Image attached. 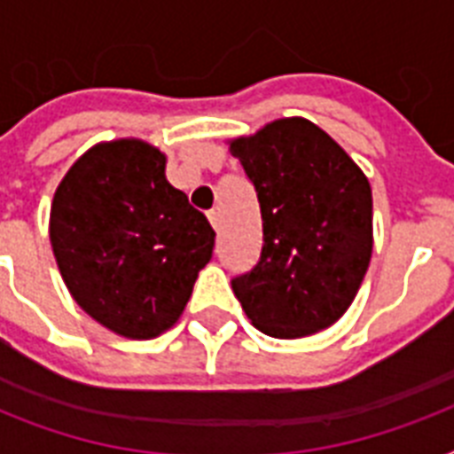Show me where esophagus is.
Instances as JSON below:
<instances>
[{"label":"esophagus","instance_id":"1","mask_svg":"<svg viewBox=\"0 0 454 454\" xmlns=\"http://www.w3.org/2000/svg\"><path fill=\"white\" fill-rule=\"evenodd\" d=\"M207 216H209V223L214 226V231L219 233V231H221V214L219 212H209Z\"/></svg>","mask_w":454,"mask_h":454}]
</instances>
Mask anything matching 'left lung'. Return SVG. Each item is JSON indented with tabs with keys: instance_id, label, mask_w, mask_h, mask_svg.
<instances>
[{
	"instance_id": "1",
	"label": "left lung",
	"mask_w": 454,
	"mask_h": 454,
	"mask_svg": "<svg viewBox=\"0 0 454 454\" xmlns=\"http://www.w3.org/2000/svg\"><path fill=\"white\" fill-rule=\"evenodd\" d=\"M254 184L262 259L233 278L256 330L299 339L344 316L372 259V188L348 153L303 117L228 141Z\"/></svg>"
}]
</instances>
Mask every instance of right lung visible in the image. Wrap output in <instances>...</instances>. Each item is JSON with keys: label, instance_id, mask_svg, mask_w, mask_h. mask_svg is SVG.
Listing matches in <instances>:
<instances>
[{"label": "right lung", "instance_id": "1", "mask_svg": "<svg viewBox=\"0 0 454 454\" xmlns=\"http://www.w3.org/2000/svg\"><path fill=\"white\" fill-rule=\"evenodd\" d=\"M167 155L141 138L91 145L53 192L49 238L67 292L127 339L176 325L214 231L164 176Z\"/></svg>", "mask_w": 454, "mask_h": 454}]
</instances>
